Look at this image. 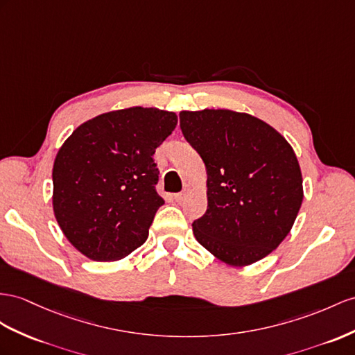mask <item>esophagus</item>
I'll use <instances>...</instances> for the list:
<instances>
[{"mask_svg": "<svg viewBox=\"0 0 355 355\" xmlns=\"http://www.w3.org/2000/svg\"><path fill=\"white\" fill-rule=\"evenodd\" d=\"M184 198H186V192H180V193H175V195H174V199H175L177 202H181Z\"/></svg>", "mask_w": 355, "mask_h": 355, "instance_id": "esophagus-1", "label": "esophagus"}]
</instances>
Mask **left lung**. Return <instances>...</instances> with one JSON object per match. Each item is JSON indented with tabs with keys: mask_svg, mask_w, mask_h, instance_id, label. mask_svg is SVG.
I'll return each mask as SVG.
<instances>
[{
	"mask_svg": "<svg viewBox=\"0 0 355 355\" xmlns=\"http://www.w3.org/2000/svg\"><path fill=\"white\" fill-rule=\"evenodd\" d=\"M180 127L208 175L207 211L192 223L198 243L234 267L267 257L303 202L293 147L259 118L228 109L181 111Z\"/></svg>",
	"mask_w": 355,
	"mask_h": 355,
	"instance_id": "obj_1",
	"label": "left lung"
}]
</instances>
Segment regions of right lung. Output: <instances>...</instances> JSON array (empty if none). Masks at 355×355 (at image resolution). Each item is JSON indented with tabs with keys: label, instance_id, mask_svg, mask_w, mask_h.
Returning <instances> with one entry per match:
<instances>
[{
	"label": "right lung",
	"instance_id": "1",
	"mask_svg": "<svg viewBox=\"0 0 355 355\" xmlns=\"http://www.w3.org/2000/svg\"><path fill=\"white\" fill-rule=\"evenodd\" d=\"M177 125L174 112L127 107L80 124L52 169L53 213L73 246L93 261H116L138 249L159 207L153 154Z\"/></svg>",
	"mask_w": 355,
	"mask_h": 355
}]
</instances>
